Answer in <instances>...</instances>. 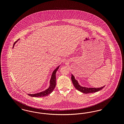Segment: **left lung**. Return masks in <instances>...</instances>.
I'll return each instance as SVG.
<instances>
[{"instance_id":"obj_1","label":"left lung","mask_w":124,"mask_h":124,"mask_svg":"<svg viewBox=\"0 0 124 124\" xmlns=\"http://www.w3.org/2000/svg\"><path fill=\"white\" fill-rule=\"evenodd\" d=\"M71 79L72 80V82L73 83L75 88L77 89L78 91H80V92L83 93H85V94L93 93L98 92V91L101 90V89H102L105 86H105L100 87V88H88V87H83V86H81L80 85H79L78 81L75 79V77L72 74H71Z\"/></svg>"}]
</instances>
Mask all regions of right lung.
Returning <instances> with one entry per match:
<instances>
[{"label":"right lung","instance_id":"right-lung-1","mask_svg":"<svg viewBox=\"0 0 124 124\" xmlns=\"http://www.w3.org/2000/svg\"><path fill=\"white\" fill-rule=\"evenodd\" d=\"M19 39H18L17 41L15 42L13 45V47L14 46V45L16 44V43L18 41V40ZM59 65L58 67H57L53 71L51 78L50 81V86L47 89L44 91H43L40 93H35V94H28V95L31 96V97H45L48 95L50 94H51L55 88L56 86V73L57 71H58V69L59 68Z\"/></svg>","mask_w":124,"mask_h":124}]
</instances>
